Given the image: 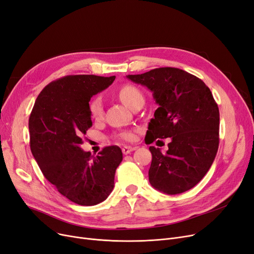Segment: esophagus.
<instances>
[{"label":"esophagus","mask_w":254,"mask_h":254,"mask_svg":"<svg viewBox=\"0 0 254 254\" xmlns=\"http://www.w3.org/2000/svg\"><path fill=\"white\" fill-rule=\"evenodd\" d=\"M136 149V147H131V146H124L122 148V152H123L124 154H129L130 152H132Z\"/></svg>","instance_id":"esophagus-1"}]
</instances>
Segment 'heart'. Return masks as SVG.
<instances>
[{"instance_id": "heart-1", "label": "heart", "mask_w": 254, "mask_h": 254, "mask_svg": "<svg viewBox=\"0 0 254 254\" xmlns=\"http://www.w3.org/2000/svg\"><path fill=\"white\" fill-rule=\"evenodd\" d=\"M119 97L122 100L126 106L131 107L135 102H137L138 100H144V96L141 94L140 90L135 87L134 85L131 84H124L123 86H121L119 89ZM89 114L90 117L93 119H99L102 117L103 115V103H102V99L100 97H95L92 99V101L89 102ZM121 137L130 140L133 138V133L130 132V131H126V132H123L121 134Z\"/></svg>"}]
</instances>
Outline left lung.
<instances>
[{"label": "left lung", "mask_w": 254, "mask_h": 254, "mask_svg": "<svg viewBox=\"0 0 254 254\" xmlns=\"http://www.w3.org/2000/svg\"><path fill=\"white\" fill-rule=\"evenodd\" d=\"M127 78L148 87L158 104L146 143L171 137L166 153L149 148L151 186L168 195L194 188L207 173L219 147L220 115L210 89L201 79L176 67L154 68Z\"/></svg>", "instance_id": "obj_1"}]
</instances>
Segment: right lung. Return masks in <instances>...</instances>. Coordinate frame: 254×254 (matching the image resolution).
I'll return each instance as SVG.
<instances>
[{
	"instance_id": "right-lung-1",
	"label": "right lung",
	"mask_w": 254,
	"mask_h": 254,
	"mask_svg": "<svg viewBox=\"0 0 254 254\" xmlns=\"http://www.w3.org/2000/svg\"><path fill=\"white\" fill-rule=\"evenodd\" d=\"M115 76L69 75L49 83L38 95L29 118L30 148L44 176L60 194L79 205L103 202L115 185L123 159L118 146L92 156L80 148L92 127L89 101Z\"/></svg>"
}]
</instances>
